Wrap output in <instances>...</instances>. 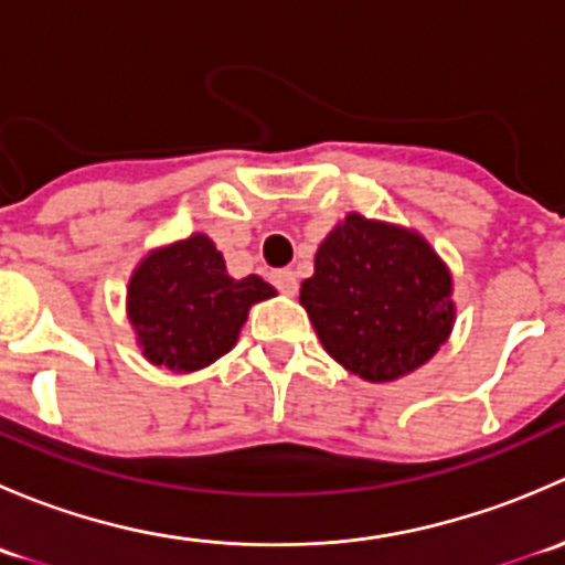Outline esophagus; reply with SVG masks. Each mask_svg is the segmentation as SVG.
<instances>
[{
  "mask_svg": "<svg viewBox=\"0 0 565 565\" xmlns=\"http://www.w3.org/2000/svg\"><path fill=\"white\" fill-rule=\"evenodd\" d=\"M270 278H273V284L278 287V292H284V295L298 292V276H295L292 270H287V267H284V270H276Z\"/></svg>",
  "mask_w": 565,
  "mask_h": 565,
  "instance_id": "1",
  "label": "esophagus"
}]
</instances>
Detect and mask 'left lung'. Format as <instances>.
Listing matches in <instances>:
<instances>
[{
  "instance_id": "1",
  "label": "left lung",
  "mask_w": 565,
  "mask_h": 565,
  "mask_svg": "<svg viewBox=\"0 0 565 565\" xmlns=\"http://www.w3.org/2000/svg\"><path fill=\"white\" fill-rule=\"evenodd\" d=\"M454 281L413 230L350 213L317 248L300 284L324 352L369 383L424 366L451 335Z\"/></svg>"
}]
</instances>
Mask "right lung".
<instances>
[{
    "label": "right lung",
    "instance_id": "add662e5",
    "mask_svg": "<svg viewBox=\"0 0 565 565\" xmlns=\"http://www.w3.org/2000/svg\"><path fill=\"white\" fill-rule=\"evenodd\" d=\"M273 295L259 276L232 278L215 243L196 232L139 262L128 284V319L147 361L188 374L226 355L250 306Z\"/></svg>",
    "mask_w": 565,
    "mask_h": 565
}]
</instances>
